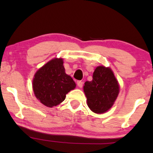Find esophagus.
<instances>
[{
	"instance_id": "1",
	"label": "esophagus",
	"mask_w": 153,
	"mask_h": 153,
	"mask_svg": "<svg viewBox=\"0 0 153 153\" xmlns=\"http://www.w3.org/2000/svg\"><path fill=\"white\" fill-rule=\"evenodd\" d=\"M77 84H78L79 88H82V85H83V82H82V81H81V80H78V81H77Z\"/></svg>"
}]
</instances>
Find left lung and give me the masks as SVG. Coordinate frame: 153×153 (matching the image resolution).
Here are the masks:
<instances>
[{
    "mask_svg": "<svg viewBox=\"0 0 153 153\" xmlns=\"http://www.w3.org/2000/svg\"><path fill=\"white\" fill-rule=\"evenodd\" d=\"M83 90L90 109L96 114H102L114 104L119 87L111 70L99 66L93 74V80L85 82Z\"/></svg>",
    "mask_w": 153,
    "mask_h": 153,
    "instance_id": "left-lung-1",
    "label": "left lung"
}]
</instances>
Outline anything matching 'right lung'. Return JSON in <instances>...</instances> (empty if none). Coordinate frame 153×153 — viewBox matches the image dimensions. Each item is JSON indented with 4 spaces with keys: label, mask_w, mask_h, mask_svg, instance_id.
I'll return each mask as SVG.
<instances>
[{
    "label": "right lung",
    "mask_w": 153,
    "mask_h": 153,
    "mask_svg": "<svg viewBox=\"0 0 153 153\" xmlns=\"http://www.w3.org/2000/svg\"><path fill=\"white\" fill-rule=\"evenodd\" d=\"M75 82L67 75L62 59H54L36 72L33 90L40 102L48 107L55 106L65 99L66 94L75 88Z\"/></svg>",
    "instance_id": "1"
}]
</instances>
